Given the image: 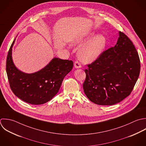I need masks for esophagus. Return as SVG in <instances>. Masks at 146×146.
Returning <instances> with one entry per match:
<instances>
[{"label":"esophagus","mask_w":146,"mask_h":146,"mask_svg":"<svg viewBox=\"0 0 146 146\" xmlns=\"http://www.w3.org/2000/svg\"><path fill=\"white\" fill-rule=\"evenodd\" d=\"M74 67L76 68H80L81 67V63L78 61H76L74 62Z\"/></svg>","instance_id":"34e87169"}]
</instances>
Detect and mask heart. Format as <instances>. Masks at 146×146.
<instances>
[{"label": "heart", "instance_id": "1", "mask_svg": "<svg viewBox=\"0 0 146 146\" xmlns=\"http://www.w3.org/2000/svg\"><path fill=\"white\" fill-rule=\"evenodd\" d=\"M92 34L85 33L79 36L75 39V45H82L89 40ZM106 44L104 36L98 35L85 43L78 52V56L84 62H92L96 60L104 51Z\"/></svg>", "mask_w": 146, "mask_h": 146}]
</instances>
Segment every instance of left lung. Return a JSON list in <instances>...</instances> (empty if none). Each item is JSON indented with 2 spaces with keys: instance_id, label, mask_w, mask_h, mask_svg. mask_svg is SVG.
I'll list each match as a JSON object with an SVG mask.
<instances>
[{
  "instance_id": "8db88e82",
  "label": "left lung",
  "mask_w": 146,
  "mask_h": 146,
  "mask_svg": "<svg viewBox=\"0 0 146 146\" xmlns=\"http://www.w3.org/2000/svg\"><path fill=\"white\" fill-rule=\"evenodd\" d=\"M114 46L101 53L85 69L83 89L86 97L100 105H113L129 96L141 70L138 53L131 40L119 31Z\"/></svg>"
}]
</instances>
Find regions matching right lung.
<instances>
[{
  "instance_id": "add662e5",
  "label": "right lung",
  "mask_w": 146,
  "mask_h": 146,
  "mask_svg": "<svg viewBox=\"0 0 146 146\" xmlns=\"http://www.w3.org/2000/svg\"><path fill=\"white\" fill-rule=\"evenodd\" d=\"M15 40L8 50L6 61V71L11 89L16 96L25 102L32 105L44 104L58 92L64 77L73 67V62L54 58L37 72L23 73L15 67L12 59V47Z\"/></svg>"
}]
</instances>
